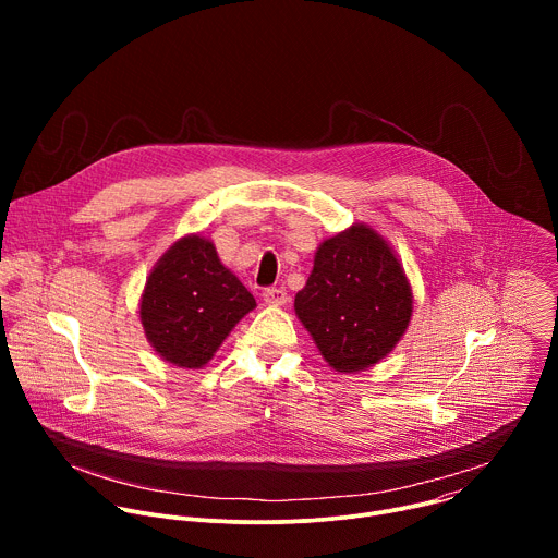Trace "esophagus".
Listing matches in <instances>:
<instances>
[{
  "label": "esophagus",
  "instance_id": "obj_1",
  "mask_svg": "<svg viewBox=\"0 0 558 558\" xmlns=\"http://www.w3.org/2000/svg\"><path fill=\"white\" fill-rule=\"evenodd\" d=\"M263 300H265L267 304H274V306L284 304V302H287V289H284V287H267V289L263 291Z\"/></svg>",
  "mask_w": 558,
  "mask_h": 558
}]
</instances>
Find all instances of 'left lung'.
Masks as SVG:
<instances>
[{
	"label": "left lung",
	"mask_w": 558,
	"mask_h": 558,
	"mask_svg": "<svg viewBox=\"0 0 558 558\" xmlns=\"http://www.w3.org/2000/svg\"><path fill=\"white\" fill-rule=\"evenodd\" d=\"M413 295L384 238L366 225L329 238L295 295V313L340 373L379 362L411 323Z\"/></svg>",
	"instance_id": "left-lung-1"
}]
</instances>
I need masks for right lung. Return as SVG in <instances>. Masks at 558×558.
I'll list each match as a JSON object with an SVG mask.
<instances>
[{"mask_svg":"<svg viewBox=\"0 0 558 558\" xmlns=\"http://www.w3.org/2000/svg\"><path fill=\"white\" fill-rule=\"evenodd\" d=\"M254 306V295L220 265L216 247L201 235H187L149 274L141 323L163 360L201 368Z\"/></svg>","mask_w":558,"mask_h":558,"instance_id":"obj_1","label":"right lung"}]
</instances>
